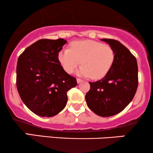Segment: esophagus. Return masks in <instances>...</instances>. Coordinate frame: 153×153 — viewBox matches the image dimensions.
<instances>
[{"label": "esophagus", "mask_w": 153, "mask_h": 153, "mask_svg": "<svg viewBox=\"0 0 153 153\" xmlns=\"http://www.w3.org/2000/svg\"><path fill=\"white\" fill-rule=\"evenodd\" d=\"M82 81V79L80 78H77V82H78V83H80V82H81Z\"/></svg>", "instance_id": "1"}]
</instances>
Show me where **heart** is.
Here are the masks:
<instances>
[{"label":"heart","mask_w":153,"mask_h":153,"mask_svg":"<svg viewBox=\"0 0 153 153\" xmlns=\"http://www.w3.org/2000/svg\"><path fill=\"white\" fill-rule=\"evenodd\" d=\"M115 54L112 47L92 40L77 41L72 43L70 49L59 52L58 58L63 69L73 73L80 65L78 74L100 79L106 75L113 65Z\"/></svg>","instance_id":"b5f03b06"}]
</instances>
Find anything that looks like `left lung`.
Returning a JSON list of instances; mask_svg holds the SVG:
<instances>
[{"label": "left lung", "mask_w": 153, "mask_h": 153, "mask_svg": "<svg viewBox=\"0 0 153 153\" xmlns=\"http://www.w3.org/2000/svg\"><path fill=\"white\" fill-rule=\"evenodd\" d=\"M114 50L113 65L101 80L89 82L85 95L88 106L97 115L111 117L121 112L131 102L138 86V68L135 57L119 41L102 39Z\"/></svg>", "instance_id": "left-lung-1"}]
</instances>
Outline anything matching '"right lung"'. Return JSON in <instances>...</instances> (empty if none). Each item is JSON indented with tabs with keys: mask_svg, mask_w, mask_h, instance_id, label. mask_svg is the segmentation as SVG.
Instances as JSON below:
<instances>
[{
	"mask_svg": "<svg viewBox=\"0 0 153 153\" xmlns=\"http://www.w3.org/2000/svg\"><path fill=\"white\" fill-rule=\"evenodd\" d=\"M66 40L43 39L28 47L19 56L16 86L21 99L33 113L51 117L66 106L67 92L76 78L64 71L58 54Z\"/></svg>",
	"mask_w": 153,
	"mask_h": 153,
	"instance_id": "right-lung-1",
	"label": "right lung"
}]
</instances>
